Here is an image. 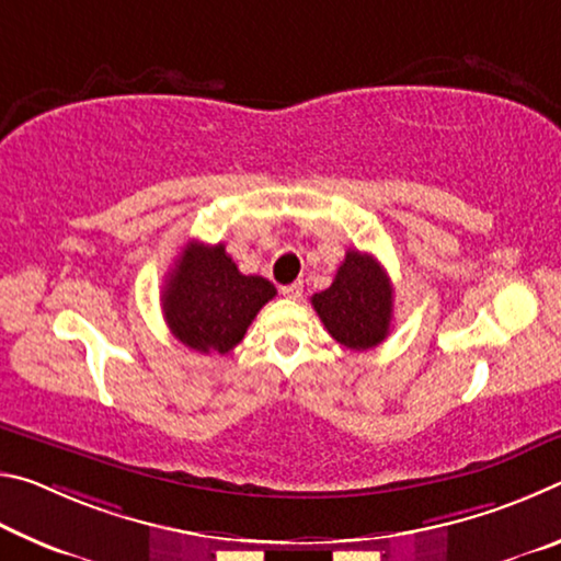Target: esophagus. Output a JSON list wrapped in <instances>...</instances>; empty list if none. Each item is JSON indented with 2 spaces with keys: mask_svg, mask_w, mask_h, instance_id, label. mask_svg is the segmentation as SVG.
<instances>
[{
  "mask_svg": "<svg viewBox=\"0 0 561 561\" xmlns=\"http://www.w3.org/2000/svg\"><path fill=\"white\" fill-rule=\"evenodd\" d=\"M284 297H289V299H299L301 297V291H304V284L301 282H294V284H284V287L279 289Z\"/></svg>",
  "mask_w": 561,
  "mask_h": 561,
  "instance_id": "1",
  "label": "esophagus"
}]
</instances>
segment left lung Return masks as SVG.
<instances>
[{
	"instance_id": "8db88e82",
	"label": "left lung",
	"mask_w": 561,
	"mask_h": 561,
	"mask_svg": "<svg viewBox=\"0 0 561 561\" xmlns=\"http://www.w3.org/2000/svg\"><path fill=\"white\" fill-rule=\"evenodd\" d=\"M311 307L341 346L366 351L391 331L393 284L374 254L348 250L331 287L314 294Z\"/></svg>"
}]
</instances>
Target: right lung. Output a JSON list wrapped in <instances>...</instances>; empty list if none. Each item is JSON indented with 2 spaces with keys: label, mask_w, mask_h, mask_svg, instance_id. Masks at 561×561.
<instances>
[{
  "label": "right lung",
  "mask_w": 561,
  "mask_h": 561,
  "mask_svg": "<svg viewBox=\"0 0 561 561\" xmlns=\"http://www.w3.org/2000/svg\"><path fill=\"white\" fill-rule=\"evenodd\" d=\"M163 314L170 331L201 354H227L247 334L277 289L257 274L237 270L225 244L190 242L163 287Z\"/></svg>",
  "instance_id": "1"
}]
</instances>
